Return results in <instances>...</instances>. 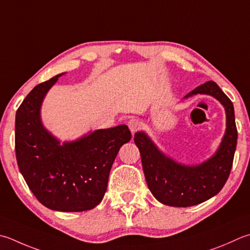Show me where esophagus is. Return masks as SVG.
<instances>
[{
  "mask_svg": "<svg viewBox=\"0 0 250 250\" xmlns=\"http://www.w3.org/2000/svg\"><path fill=\"white\" fill-rule=\"evenodd\" d=\"M128 125L132 133H135V132H138L141 129L142 124L138 118H131L128 122Z\"/></svg>",
  "mask_w": 250,
  "mask_h": 250,
  "instance_id": "esophagus-1",
  "label": "esophagus"
}]
</instances>
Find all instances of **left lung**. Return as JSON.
Listing matches in <instances>:
<instances>
[{
  "label": "left lung",
  "instance_id": "obj_1",
  "mask_svg": "<svg viewBox=\"0 0 250 250\" xmlns=\"http://www.w3.org/2000/svg\"><path fill=\"white\" fill-rule=\"evenodd\" d=\"M195 94L216 97L227 112L226 135L217 153L206 163L193 167L180 165L160 153L143 132L134 135L148 188L160 203L172 207H190L217 195L231 172L236 149L237 129L231 100L213 81L197 86L185 97Z\"/></svg>",
  "mask_w": 250,
  "mask_h": 250
}]
</instances>
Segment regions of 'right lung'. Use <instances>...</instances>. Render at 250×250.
<instances>
[{
	"label": "right lung",
	"mask_w": 250,
	"mask_h": 250,
	"mask_svg": "<svg viewBox=\"0 0 250 250\" xmlns=\"http://www.w3.org/2000/svg\"><path fill=\"white\" fill-rule=\"evenodd\" d=\"M61 76L34 86L17 109L16 159L29 188L43 206L57 211H85L102 202L116 156L132 135L121 125L61 145L40 120L44 96Z\"/></svg>",
	"instance_id": "add662e5"
}]
</instances>
